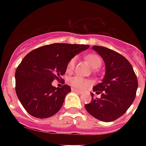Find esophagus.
I'll return each mask as SVG.
<instances>
[{"instance_id": "1", "label": "esophagus", "mask_w": 146, "mask_h": 146, "mask_svg": "<svg viewBox=\"0 0 146 146\" xmlns=\"http://www.w3.org/2000/svg\"><path fill=\"white\" fill-rule=\"evenodd\" d=\"M72 91L76 92H79V93H80V94L82 93V92H80V90H78V89H74V88H72Z\"/></svg>"}]
</instances>
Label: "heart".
I'll return each mask as SVG.
<instances>
[{
    "instance_id": "obj_1",
    "label": "heart",
    "mask_w": 146,
    "mask_h": 146,
    "mask_svg": "<svg viewBox=\"0 0 146 146\" xmlns=\"http://www.w3.org/2000/svg\"><path fill=\"white\" fill-rule=\"evenodd\" d=\"M87 62L90 64V66L94 69L99 68L102 64V60L100 56L98 54H89L87 55L86 57ZM76 65V57H72L70 60H69L67 66H66V70L69 72H70L74 69ZM70 83L73 88L76 89H86V87L89 86L91 85V82L87 80H84L80 76H74V77L71 78L70 80Z\"/></svg>"
}]
</instances>
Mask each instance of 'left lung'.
<instances>
[{
	"label": "left lung",
	"mask_w": 146,
	"mask_h": 146,
	"mask_svg": "<svg viewBox=\"0 0 146 146\" xmlns=\"http://www.w3.org/2000/svg\"><path fill=\"white\" fill-rule=\"evenodd\" d=\"M92 49L104 60L105 75L93 91L99 98L92 95V101L85 104L92 116L104 122H111L123 115L136 98L138 81L133 66L127 58L105 47L94 45Z\"/></svg>",
	"instance_id": "1"
}]
</instances>
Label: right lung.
Returning a JSON list of instances; mask_svg holds the SVG:
<instances>
[{
  "instance_id": "1",
  "label": "right lung",
  "mask_w": 146,
  "mask_h": 146,
  "mask_svg": "<svg viewBox=\"0 0 146 146\" xmlns=\"http://www.w3.org/2000/svg\"><path fill=\"white\" fill-rule=\"evenodd\" d=\"M89 47L54 43L39 47L24 57L15 73L16 92L30 115L48 118L59 111L71 92L70 86L64 85L56 88L51 83L54 80H62L69 60Z\"/></svg>"
}]
</instances>
